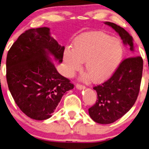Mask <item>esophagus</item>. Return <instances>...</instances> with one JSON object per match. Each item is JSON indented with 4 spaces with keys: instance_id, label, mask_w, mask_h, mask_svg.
<instances>
[{
    "instance_id": "1",
    "label": "esophagus",
    "mask_w": 149,
    "mask_h": 149,
    "mask_svg": "<svg viewBox=\"0 0 149 149\" xmlns=\"http://www.w3.org/2000/svg\"><path fill=\"white\" fill-rule=\"evenodd\" d=\"M76 87L77 89H79V90H82V89L85 88V86H84V85H82V84H77Z\"/></svg>"
}]
</instances>
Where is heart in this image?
<instances>
[{
  "instance_id": "b5f03b06",
  "label": "heart",
  "mask_w": 149,
  "mask_h": 149,
  "mask_svg": "<svg viewBox=\"0 0 149 149\" xmlns=\"http://www.w3.org/2000/svg\"><path fill=\"white\" fill-rule=\"evenodd\" d=\"M123 56V47L119 39L103 32L91 31L77 37L73 49H65L63 58L69 76L80 69L85 61V71L91 82L102 83L114 74Z\"/></svg>"
}]
</instances>
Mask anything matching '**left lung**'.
Here are the masks:
<instances>
[{"label": "left lung", "instance_id": "1", "mask_svg": "<svg viewBox=\"0 0 149 149\" xmlns=\"http://www.w3.org/2000/svg\"><path fill=\"white\" fill-rule=\"evenodd\" d=\"M117 32L125 45L134 51L131 35L120 26L106 22ZM143 60L141 56L124 59L108 80L93 87L97 94L95 105L88 109L91 118L100 124L112 123L126 114L138 98L141 84Z\"/></svg>", "mask_w": 149, "mask_h": 149}]
</instances>
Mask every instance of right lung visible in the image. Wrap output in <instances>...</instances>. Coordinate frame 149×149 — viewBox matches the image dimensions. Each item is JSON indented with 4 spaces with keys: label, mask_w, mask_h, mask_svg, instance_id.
I'll use <instances>...</instances> for the list:
<instances>
[{
    "label": "right lung",
    "mask_w": 149,
    "mask_h": 149,
    "mask_svg": "<svg viewBox=\"0 0 149 149\" xmlns=\"http://www.w3.org/2000/svg\"><path fill=\"white\" fill-rule=\"evenodd\" d=\"M64 49L49 28L42 27L26 31L8 52V87L17 106L31 118H50L63 95L74 87L49 58L51 54L62 63Z\"/></svg>",
    "instance_id": "add662e5"
}]
</instances>
